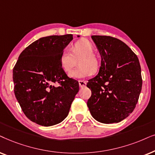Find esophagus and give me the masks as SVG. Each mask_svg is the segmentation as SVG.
<instances>
[{"label":"esophagus","mask_w":155,"mask_h":155,"mask_svg":"<svg viewBox=\"0 0 155 155\" xmlns=\"http://www.w3.org/2000/svg\"><path fill=\"white\" fill-rule=\"evenodd\" d=\"M79 84L80 88H84L86 86V81H79Z\"/></svg>","instance_id":"esophagus-1"}]
</instances>
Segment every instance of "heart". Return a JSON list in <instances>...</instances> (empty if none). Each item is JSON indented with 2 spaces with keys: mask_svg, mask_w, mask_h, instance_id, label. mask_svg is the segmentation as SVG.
Here are the masks:
<instances>
[{
  "mask_svg": "<svg viewBox=\"0 0 155 155\" xmlns=\"http://www.w3.org/2000/svg\"><path fill=\"white\" fill-rule=\"evenodd\" d=\"M79 61V67L69 72V76L75 79H81L91 76L93 70L98 68V62L94 56V47L89 41L81 40L76 42L71 47V51L65 49L59 56V64L64 71L68 72L74 67L76 59Z\"/></svg>",
  "mask_w": 155,
  "mask_h": 155,
  "instance_id": "1",
  "label": "heart"
}]
</instances>
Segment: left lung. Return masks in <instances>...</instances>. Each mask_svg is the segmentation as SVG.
Returning <instances> with one entry per match:
<instances>
[{
    "instance_id": "8db88e82",
    "label": "left lung",
    "mask_w": 155,
    "mask_h": 155,
    "mask_svg": "<svg viewBox=\"0 0 155 155\" xmlns=\"http://www.w3.org/2000/svg\"><path fill=\"white\" fill-rule=\"evenodd\" d=\"M91 38L101 57V63L98 75L86 85L91 91L87 106L98 122L119 123L133 112L141 92L139 60L118 39L101 35Z\"/></svg>"
}]
</instances>
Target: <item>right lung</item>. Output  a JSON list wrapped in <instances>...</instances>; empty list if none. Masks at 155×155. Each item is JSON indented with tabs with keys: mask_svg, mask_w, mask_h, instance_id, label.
I'll use <instances>...</instances> for the list:
<instances>
[{
	"mask_svg": "<svg viewBox=\"0 0 155 155\" xmlns=\"http://www.w3.org/2000/svg\"><path fill=\"white\" fill-rule=\"evenodd\" d=\"M72 40L71 34L40 38L22 51L13 68L16 99L37 124L47 127L63 121L79 91V82L68 77L59 64L61 51Z\"/></svg>",
	"mask_w": 155,
	"mask_h": 155,
	"instance_id": "right-lung-1",
	"label": "right lung"
}]
</instances>
